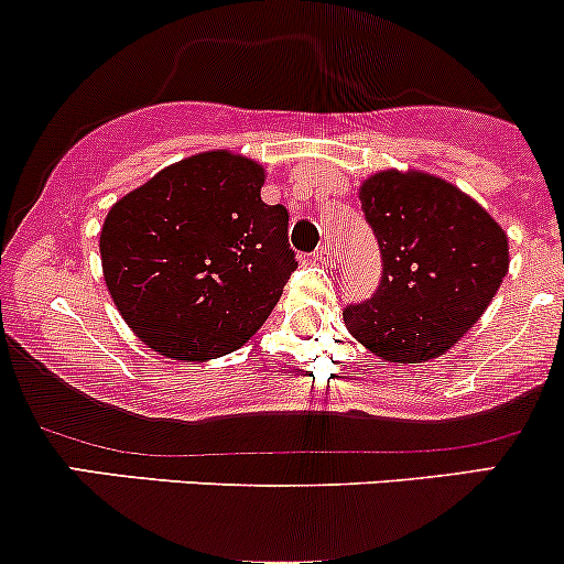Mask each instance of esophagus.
Masks as SVG:
<instances>
[{"label": "esophagus", "mask_w": 564, "mask_h": 564, "mask_svg": "<svg viewBox=\"0 0 564 564\" xmlns=\"http://www.w3.org/2000/svg\"><path fill=\"white\" fill-rule=\"evenodd\" d=\"M316 261H324V264H333L335 261V248H333V242H322V246L316 248Z\"/></svg>", "instance_id": "34e87169"}]
</instances>
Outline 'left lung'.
<instances>
[{"label": "left lung", "mask_w": 564, "mask_h": 564, "mask_svg": "<svg viewBox=\"0 0 564 564\" xmlns=\"http://www.w3.org/2000/svg\"><path fill=\"white\" fill-rule=\"evenodd\" d=\"M360 202L382 253V281L366 303L346 305V327L384 362L440 357L499 292L508 235L480 204L431 174H373Z\"/></svg>", "instance_id": "left-lung-1"}]
</instances>
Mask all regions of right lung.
Masks as SVG:
<instances>
[{
    "label": "right lung",
    "instance_id": "right-lung-1",
    "mask_svg": "<svg viewBox=\"0 0 564 564\" xmlns=\"http://www.w3.org/2000/svg\"><path fill=\"white\" fill-rule=\"evenodd\" d=\"M264 169L231 152L174 163L119 198L100 231L113 305L150 349L185 362L242 346L297 270Z\"/></svg>",
    "mask_w": 564,
    "mask_h": 564
}]
</instances>
